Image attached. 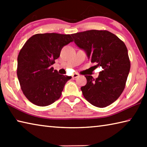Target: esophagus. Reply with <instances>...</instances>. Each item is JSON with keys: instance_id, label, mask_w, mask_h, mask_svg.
Masks as SVG:
<instances>
[{"instance_id": "obj_1", "label": "esophagus", "mask_w": 147, "mask_h": 147, "mask_svg": "<svg viewBox=\"0 0 147 147\" xmlns=\"http://www.w3.org/2000/svg\"><path fill=\"white\" fill-rule=\"evenodd\" d=\"M79 76V74L78 73H74L73 74V76H72V77H73V78H76L77 77Z\"/></svg>"}]
</instances>
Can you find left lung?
<instances>
[{"label":"left lung","mask_w":147,"mask_h":147,"mask_svg":"<svg viewBox=\"0 0 147 147\" xmlns=\"http://www.w3.org/2000/svg\"><path fill=\"white\" fill-rule=\"evenodd\" d=\"M75 44L86 53L94 67H102L98 78L86 75L87 84L81 88L89 103L104 108L114 102L125 88L130 61L125 44L107 30H91L71 34Z\"/></svg>","instance_id":"1"}]
</instances>
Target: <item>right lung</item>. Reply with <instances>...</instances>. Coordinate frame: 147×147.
<instances>
[{"instance_id":"add662e5","label":"right lung","mask_w":147,"mask_h":147,"mask_svg":"<svg viewBox=\"0 0 147 147\" xmlns=\"http://www.w3.org/2000/svg\"><path fill=\"white\" fill-rule=\"evenodd\" d=\"M73 41L70 34H37L20 51L17 77L23 93L35 105L49 106L61 96L71 76L58 74L52 65L59 57L62 48Z\"/></svg>"}]
</instances>
